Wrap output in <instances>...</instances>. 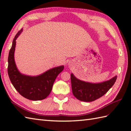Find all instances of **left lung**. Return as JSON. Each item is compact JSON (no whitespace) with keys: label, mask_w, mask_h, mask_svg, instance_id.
<instances>
[{"label":"left lung","mask_w":131,"mask_h":131,"mask_svg":"<svg viewBox=\"0 0 131 131\" xmlns=\"http://www.w3.org/2000/svg\"><path fill=\"white\" fill-rule=\"evenodd\" d=\"M117 77L101 83L93 84L76 78L71 74L72 92L76 98L82 101L92 102L104 95L114 84Z\"/></svg>","instance_id":"obj_1"}]
</instances>
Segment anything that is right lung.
<instances>
[{"label": "right lung", "instance_id": "obj_1", "mask_svg": "<svg viewBox=\"0 0 131 131\" xmlns=\"http://www.w3.org/2000/svg\"><path fill=\"white\" fill-rule=\"evenodd\" d=\"M23 31L21 29L13 39L8 58V73L10 80L17 91L25 98L33 101L45 99L52 91L57 75L63 70V66L53 68L38 77H29L21 74L16 68L14 52L16 40Z\"/></svg>", "mask_w": 131, "mask_h": 131}]
</instances>
